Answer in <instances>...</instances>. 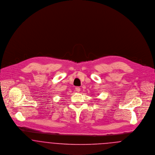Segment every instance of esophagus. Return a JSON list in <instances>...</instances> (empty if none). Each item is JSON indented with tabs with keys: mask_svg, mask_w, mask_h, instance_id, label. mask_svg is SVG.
<instances>
[{
	"mask_svg": "<svg viewBox=\"0 0 155 155\" xmlns=\"http://www.w3.org/2000/svg\"><path fill=\"white\" fill-rule=\"evenodd\" d=\"M75 91H76V92H79L81 91V88H80L79 87H76V88H75Z\"/></svg>",
	"mask_w": 155,
	"mask_h": 155,
	"instance_id": "esophagus-1",
	"label": "esophagus"
}]
</instances>
